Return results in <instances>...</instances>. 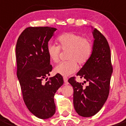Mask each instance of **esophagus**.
Listing matches in <instances>:
<instances>
[{
    "mask_svg": "<svg viewBox=\"0 0 126 126\" xmlns=\"http://www.w3.org/2000/svg\"><path fill=\"white\" fill-rule=\"evenodd\" d=\"M63 81H64V82L66 84H68V78L66 77V76H63Z\"/></svg>",
    "mask_w": 126,
    "mask_h": 126,
    "instance_id": "esophagus-1",
    "label": "esophagus"
}]
</instances>
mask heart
Here are the masks:
<instances>
[{"mask_svg":"<svg viewBox=\"0 0 126 126\" xmlns=\"http://www.w3.org/2000/svg\"><path fill=\"white\" fill-rule=\"evenodd\" d=\"M58 46L48 44L47 52L49 59L54 63L59 61L61 50L68 51L67 59L68 61L63 62L54 68V72L63 76H69L78 69V63L84 64L90 59L93 50L92 43L89 39L82 37L81 35L75 33H65L61 34L57 39Z\"/></svg>","mask_w":126,"mask_h":126,"instance_id":"heart-1","label":"heart"}]
</instances>
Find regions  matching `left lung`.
I'll return each instance as SVG.
<instances>
[{
  "label": "left lung",
  "mask_w": 126,
  "mask_h": 126,
  "mask_svg": "<svg viewBox=\"0 0 126 126\" xmlns=\"http://www.w3.org/2000/svg\"><path fill=\"white\" fill-rule=\"evenodd\" d=\"M93 50L90 59L76 75L89 82L87 86L75 80L68 79L73 88V105L78 115L90 117L96 114L106 102L109 94L113 67L110 47L106 37L94 28ZM85 81H84V83Z\"/></svg>",
  "instance_id": "left-lung-1"
}]
</instances>
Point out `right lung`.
Returning a JSON list of instances; mask_svg holds the SVG:
<instances>
[{
  "label": "right lung",
  "mask_w": 126,
  "mask_h": 126,
  "mask_svg": "<svg viewBox=\"0 0 126 126\" xmlns=\"http://www.w3.org/2000/svg\"><path fill=\"white\" fill-rule=\"evenodd\" d=\"M56 30L28 27L19 36L16 47L17 76L23 99L28 110L41 119L49 118L55 113L54 96L63 84L60 74L43 82L52 70L47 48Z\"/></svg>",
  "instance_id": "add662e5"
}]
</instances>
